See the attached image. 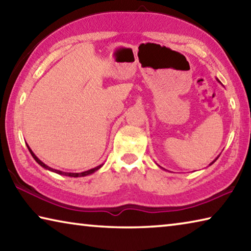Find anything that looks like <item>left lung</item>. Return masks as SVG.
I'll list each match as a JSON object with an SVG mask.
<instances>
[{"label":"left lung","mask_w":251,"mask_h":251,"mask_svg":"<svg viewBox=\"0 0 251 251\" xmlns=\"http://www.w3.org/2000/svg\"><path fill=\"white\" fill-rule=\"evenodd\" d=\"M217 80H218V82H219V83H220V80H219V79H218V78H217ZM218 157H219V156H218ZM218 157H217V158H215V159H214V160H212V161H211V163H210V164H209V166H210V165H212V164H214V163H215V161H216V160H217V159H218ZM159 167H160V166H159ZM160 168H161V169H164V168H163V167H160Z\"/></svg>","instance_id":"obj_1"}]
</instances>
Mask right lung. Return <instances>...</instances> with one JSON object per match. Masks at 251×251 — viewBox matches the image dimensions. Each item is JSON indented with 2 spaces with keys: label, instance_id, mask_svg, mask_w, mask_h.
Instances as JSON below:
<instances>
[{
  "label": "right lung",
  "instance_id": "right-lung-1",
  "mask_svg": "<svg viewBox=\"0 0 251 251\" xmlns=\"http://www.w3.org/2000/svg\"><path fill=\"white\" fill-rule=\"evenodd\" d=\"M27 145V144H26ZM27 148H28V151H29V152H31V155L33 156V158L35 159V161L39 165H41L42 167L43 168H45L46 171H50V172H53V173H56V174H58V175H63V176H69V177H84V176H88V175H92V174H94L95 172H97L99 171V169L103 166L104 164H100V165H99V166H96V167H94V168H92V169H88V171H86V172H82V173H66V172H62V171H57V169H54V168H50V166H48V165H45L43 161L42 160H40L39 158H37L36 157V155L34 154V152L32 151V150L31 148H29V146L27 145Z\"/></svg>",
  "mask_w": 251,
  "mask_h": 251
}]
</instances>
